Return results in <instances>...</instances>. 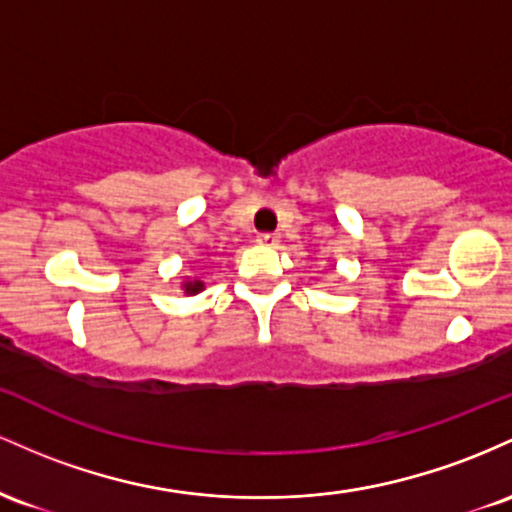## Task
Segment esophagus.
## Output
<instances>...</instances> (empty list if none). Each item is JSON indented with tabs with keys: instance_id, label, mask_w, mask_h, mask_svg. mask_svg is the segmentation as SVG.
Wrapping results in <instances>:
<instances>
[{
	"instance_id": "esophagus-1",
	"label": "esophagus",
	"mask_w": 512,
	"mask_h": 512,
	"mask_svg": "<svg viewBox=\"0 0 512 512\" xmlns=\"http://www.w3.org/2000/svg\"><path fill=\"white\" fill-rule=\"evenodd\" d=\"M278 241H280V234H275V232L258 234V244H263V246H278Z\"/></svg>"
}]
</instances>
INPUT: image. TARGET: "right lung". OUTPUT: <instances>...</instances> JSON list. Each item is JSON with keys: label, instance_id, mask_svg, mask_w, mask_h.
Returning <instances> with one entry per match:
<instances>
[{"label": "right lung", "instance_id": "right-lung-1", "mask_svg": "<svg viewBox=\"0 0 512 512\" xmlns=\"http://www.w3.org/2000/svg\"><path fill=\"white\" fill-rule=\"evenodd\" d=\"M181 287H183V292H186V295H198V292L205 290V283H203V280L186 275V278H183Z\"/></svg>", "mask_w": 512, "mask_h": 512}]
</instances>
